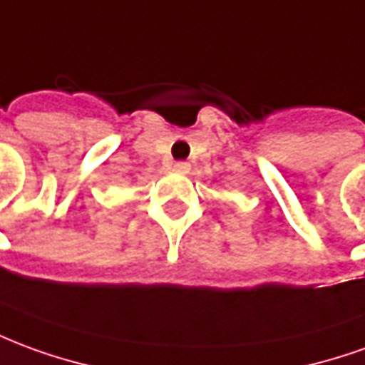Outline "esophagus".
<instances>
[{"mask_svg": "<svg viewBox=\"0 0 365 365\" xmlns=\"http://www.w3.org/2000/svg\"><path fill=\"white\" fill-rule=\"evenodd\" d=\"M191 165L187 164V162H175L174 164V172H178V174H187L190 172Z\"/></svg>", "mask_w": 365, "mask_h": 365, "instance_id": "1", "label": "esophagus"}]
</instances>
